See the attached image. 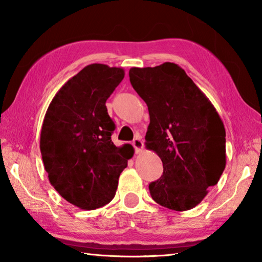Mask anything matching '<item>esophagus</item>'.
Masks as SVG:
<instances>
[{
    "mask_svg": "<svg viewBox=\"0 0 262 262\" xmlns=\"http://www.w3.org/2000/svg\"><path fill=\"white\" fill-rule=\"evenodd\" d=\"M133 147L135 148L136 154H140L142 150H143V141H142L140 137H136V139L133 141Z\"/></svg>",
    "mask_w": 262,
    "mask_h": 262,
    "instance_id": "obj_1",
    "label": "esophagus"
}]
</instances>
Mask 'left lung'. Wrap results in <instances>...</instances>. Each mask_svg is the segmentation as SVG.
<instances>
[{"label":"left lung","instance_id":"1","mask_svg":"<svg viewBox=\"0 0 262 262\" xmlns=\"http://www.w3.org/2000/svg\"><path fill=\"white\" fill-rule=\"evenodd\" d=\"M129 79L149 110L145 147L163 163L162 177L149 185L151 198L168 209H192L225 168L223 121L178 64L130 68Z\"/></svg>","mask_w":262,"mask_h":262}]
</instances>
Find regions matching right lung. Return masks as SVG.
<instances>
[{
	"mask_svg": "<svg viewBox=\"0 0 262 262\" xmlns=\"http://www.w3.org/2000/svg\"><path fill=\"white\" fill-rule=\"evenodd\" d=\"M125 77L122 68L92 63L64 83L43 118L40 151L50 183L84 210L107 205L134 148L115 147L106 100Z\"/></svg>",
	"mask_w": 262,
	"mask_h": 262,
	"instance_id": "add662e5",
	"label": "right lung"
}]
</instances>
